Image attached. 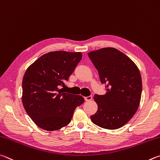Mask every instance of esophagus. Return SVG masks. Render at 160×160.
<instances>
[{"mask_svg": "<svg viewBox=\"0 0 160 160\" xmlns=\"http://www.w3.org/2000/svg\"><path fill=\"white\" fill-rule=\"evenodd\" d=\"M92 98H93V97L90 96H88V97H85L84 99H85L86 101H90V100H92Z\"/></svg>", "mask_w": 160, "mask_h": 160, "instance_id": "34e87169", "label": "esophagus"}]
</instances>
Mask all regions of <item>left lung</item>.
Here are the masks:
<instances>
[{"instance_id": "1", "label": "left lung", "mask_w": 160, "mask_h": 160, "mask_svg": "<svg viewBox=\"0 0 160 160\" xmlns=\"http://www.w3.org/2000/svg\"><path fill=\"white\" fill-rule=\"evenodd\" d=\"M107 93L95 95L98 110L91 116L98 127L114 130L125 125L136 112L142 93V78L136 64L119 50L103 48L88 53Z\"/></svg>"}]
</instances>
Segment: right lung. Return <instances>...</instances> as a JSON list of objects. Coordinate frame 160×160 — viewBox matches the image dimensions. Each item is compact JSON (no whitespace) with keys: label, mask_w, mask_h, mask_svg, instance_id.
Returning a JSON list of instances; mask_svg holds the SVG:
<instances>
[{"label":"right lung","mask_w":160,"mask_h":160,"mask_svg":"<svg viewBox=\"0 0 160 160\" xmlns=\"http://www.w3.org/2000/svg\"><path fill=\"white\" fill-rule=\"evenodd\" d=\"M82 58L80 52L53 51L41 56L28 67L22 79V104L38 127L56 131L71 122L82 96L64 93L69 76Z\"/></svg>","instance_id":"right-lung-1"}]
</instances>
